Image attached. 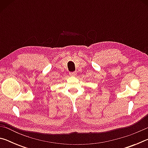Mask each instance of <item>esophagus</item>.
I'll return each mask as SVG.
<instances>
[{"instance_id": "1", "label": "esophagus", "mask_w": 148, "mask_h": 148, "mask_svg": "<svg viewBox=\"0 0 148 148\" xmlns=\"http://www.w3.org/2000/svg\"><path fill=\"white\" fill-rule=\"evenodd\" d=\"M76 72H70L69 73V74L71 75V76H76Z\"/></svg>"}]
</instances>
